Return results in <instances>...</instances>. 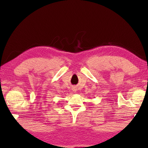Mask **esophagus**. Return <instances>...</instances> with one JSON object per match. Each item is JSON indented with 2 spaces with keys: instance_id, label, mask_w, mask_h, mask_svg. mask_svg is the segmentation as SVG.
Returning a JSON list of instances; mask_svg holds the SVG:
<instances>
[{
  "instance_id": "obj_1",
  "label": "esophagus",
  "mask_w": 148,
  "mask_h": 148,
  "mask_svg": "<svg viewBox=\"0 0 148 148\" xmlns=\"http://www.w3.org/2000/svg\"><path fill=\"white\" fill-rule=\"evenodd\" d=\"M74 91H75V90H74Z\"/></svg>"
}]
</instances>
